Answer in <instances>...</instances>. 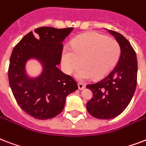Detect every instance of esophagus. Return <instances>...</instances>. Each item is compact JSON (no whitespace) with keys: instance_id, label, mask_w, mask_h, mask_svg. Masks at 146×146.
<instances>
[{"instance_id":"34e87169","label":"esophagus","mask_w":146,"mask_h":146,"mask_svg":"<svg viewBox=\"0 0 146 146\" xmlns=\"http://www.w3.org/2000/svg\"><path fill=\"white\" fill-rule=\"evenodd\" d=\"M78 88H79V90H83V89L85 88V85L80 83H78Z\"/></svg>"}]
</instances>
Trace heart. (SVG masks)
Returning <instances> with one entry per match:
<instances>
[{
	"mask_svg": "<svg viewBox=\"0 0 146 146\" xmlns=\"http://www.w3.org/2000/svg\"><path fill=\"white\" fill-rule=\"evenodd\" d=\"M71 46H65L62 52V64L66 73H76L79 80L92 77L102 79L113 70L121 55L119 43L98 32H87L76 36Z\"/></svg>",
	"mask_w": 146,
	"mask_h": 146,
	"instance_id": "obj_1",
	"label": "heart"
}]
</instances>
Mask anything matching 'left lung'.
Masks as SVG:
<instances>
[{"label": "left lung", "mask_w": 146, "mask_h": 146, "mask_svg": "<svg viewBox=\"0 0 146 146\" xmlns=\"http://www.w3.org/2000/svg\"><path fill=\"white\" fill-rule=\"evenodd\" d=\"M108 31L121 47L119 62L102 80L86 86L93 93L86 110L99 119H110L120 115L129 104L137 84V57L134 49L122 34Z\"/></svg>", "instance_id": "8db88e82"}]
</instances>
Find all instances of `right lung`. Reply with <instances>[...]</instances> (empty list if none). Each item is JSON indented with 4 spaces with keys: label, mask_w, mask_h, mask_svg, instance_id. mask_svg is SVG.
Instances as JSON below:
<instances>
[{
    "label": "right lung",
    "mask_w": 146,
    "mask_h": 146,
    "mask_svg": "<svg viewBox=\"0 0 146 146\" xmlns=\"http://www.w3.org/2000/svg\"><path fill=\"white\" fill-rule=\"evenodd\" d=\"M73 27L56 29L42 27L22 38L11 53L9 84L17 103L24 112L37 119H50L63 111L66 98L78 90L70 76L57 66L62 56L63 41ZM36 58L41 63L40 75L31 78L26 73V63Z\"/></svg>",
    "instance_id": "right-lung-1"
}]
</instances>
